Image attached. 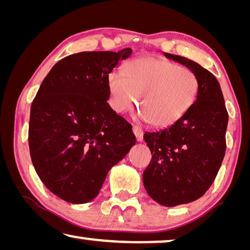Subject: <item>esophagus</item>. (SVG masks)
<instances>
[{
  "instance_id": "obj_1",
  "label": "esophagus",
  "mask_w": 250,
  "mask_h": 250,
  "mask_svg": "<svg viewBox=\"0 0 250 250\" xmlns=\"http://www.w3.org/2000/svg\"><path fill=\"white\" fill-rule=\"evenodd\" d=\"M132 130H133V133H134V136H136L138 141L141 142L142 140H144V130H142L140 126L133 125Z\"/></svg>"
}]
</instances>
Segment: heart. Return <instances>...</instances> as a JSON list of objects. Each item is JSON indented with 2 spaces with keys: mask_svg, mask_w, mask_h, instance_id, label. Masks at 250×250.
<instances>
[{
  "mask_svg": "<svg viewBox=\"0 0 250 250\" xmlns=\"http://www.w3.org/2000/svg\"><path fill=\"white\" fill-rule=\"evenodd\" d=\"M108 85L116 111L125 113L137 104L149 125L167 126L195 102L199 81L191 70L157 58H138L126 63L124 74H109Z\"/></svg>",
  "mask_w": 250,
  "mask_h": 250,
  "instance_id": "obj_1",
  "label": "heart"
}]
</instances>
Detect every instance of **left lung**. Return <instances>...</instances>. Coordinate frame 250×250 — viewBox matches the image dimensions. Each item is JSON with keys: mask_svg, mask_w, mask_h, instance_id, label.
<instances>
[{"mask_svg": "<svg viewBox=\"0 0 250 250\" xmlns=\"http://www.w3.org/2000/svg\"><path fill=\"white\" fill-rule=\"evenodd\" d=\"M197 75L199 90L187 112L169 128L146 132L152 159L145 170L148 195L165 207L192 203L204 196L226 152L228 112L219 82L197 62L164 52Z\"/></svg>", "mask_w": 250, "mask_h": 250, "instance_id": "left-lung-1", "label": "left lung"}]
</instances>
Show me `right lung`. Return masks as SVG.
I'll list each match as a JSON object with an SVG mask.
<instances>
[{"label":"right lung","mask_w":250,"mask_h":250,"mask_svg":"<svg viewBox=\"0 0 250 250\" xmlns=\"http://www.w3.org/2000/svg\"><path fill=\"white\" fill-rule=\"evenodd\" d=\"M131 47L80 52L55 64L31 105L29 146L45 187L71 204L99 195L109 170L136 145L132 126L108 104L109 74Z\"/></svg>","instance_id":"add662e5"}]
</instances>
